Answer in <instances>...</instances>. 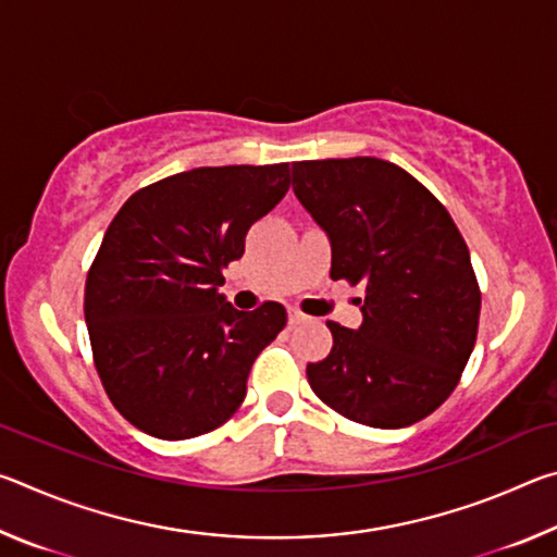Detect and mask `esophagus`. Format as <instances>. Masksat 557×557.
I'll list each match as a JSON object with an SVG mask.
<instances>
[{
	"mask_svg": "<svg viewBox=\"0 0 557 557\" xmlns=\"http://www.w3.org/2000/svg\"><path fill=\"white\" fill-rule=\"evenodd\" d=\"M307 314H301L297 307H287V322H289V326H297V324H305L307 322Z\"/></svg>",
	"mask_w": 557,
	"mask_h": 557,
	"instance_id": "esophagus-1",
	"label": "esophagus"
}]
</instances>
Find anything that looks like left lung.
Here are the masks:
<instances>
[{"instance_id": "8db88e82", "label": "left lung", "mask_w": 557, "mask_h": 557, "mask_svg": "<svg viewBox=\"0 0 557 557\" xmlns=\"http://www.w3.org/2000/svg\"><path fill=\"white\" fill-rule=\"evenodd\" d=\"M292 188L332 243V280L366 285L363 322H326L334 346L307 366L317 398L369 428L428 418L471 356L482 292L445 206L375 157L292 164Z\"/></svg>"}]
</instances>
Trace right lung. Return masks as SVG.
<instances>
[{
    "mask_svg": "<svg viewBox=\"0 0 557 557\" xmlns=\"http://www.w3.org/2000/svg\"><path fill=\"white\" fill-rule=\"evenodd\" d=\"M287 188L289 164L199 166L139 188L108 225L83 312L102 388L137 430L199 437L240 408L287 312H238L219 287Z\"/></svg>",
    "mask_w": 557,
    "mask_h": 557,
    "instance_id": "obj_1",
    "label": "right lung"
}]
</instances>
